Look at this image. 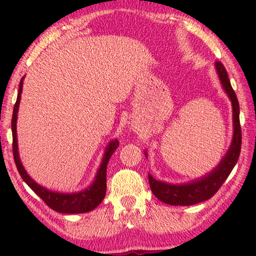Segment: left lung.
<instances>
[{
	"label": "left lung",
	"instance_id": "obj_1",
	"mask_svg": "<svg viewBox=\"0 0 256 256\" xmlns=\"http://www.w3.org/2000/svg\"><path fill=\"white\" fill-rule=\"evenodd\" d=\"M216 71L218 73L220 84L225 90L227 96L230 98L233 110V138L230 146L225 156L220 160L218 166L205 174L204 176L196 178L194 180L186 182L183 184H171L166 182L157 180L152 174H148L149 185L152 194L157 199L169 205L188 206L198 204V202L208 200L214 196L219 188L222 186L226 178L230 176V171L239 158L241 150V128H240V108L238 102L236 92H234L227 72L220 62H216ZM146 157L148 154L144 150Z\"/></svg>",
	"mask_w": 256,
	"mask_h": 256
}]
</instances>
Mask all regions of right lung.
I'll return each instance as SVG.
<instances>
[{"instance_id":"right-lung-1","label":"right lung","mask_w":256,"mask_h":256,"mask_svg":"<svg viewBox=\"0 0 256 256\" xmlns=\"http://www.w3.org/2000/svg\"><path fill=\"white\" fill-rule=\"evenodd\" d=\"M23 80L24 76L20 79L18 94H17V100L15 106H14V113L12 118V152L14 160H15L17 170L23 178V180L29 185L31 190L34 194L43 199L45 204L48 208H51L54 211L59 213H68V214H76V213H86L93 211L96 206H99L101 202L104 200V194H106V172H107V164L110 162V156L116 150L118 146V140H112L106 146L104 150L102 160H101L99 169L96 171L94 180L90 186H87L84 190L78 192H72V194H64V192L52 191L48 188L42 186L36 183L32 178H31L24 169L22 162H20V154H18V142H17V113H18L20 102V94H22L23 88Z\"/></svg>"}]
</instances>
